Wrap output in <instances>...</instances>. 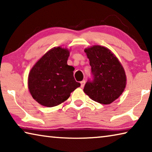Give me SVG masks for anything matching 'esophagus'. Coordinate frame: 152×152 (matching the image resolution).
<instances>
[{
  "instance_id": "obj_1",
  "label": "esophagus",
  "mask_w": 152,
  "mask_h": 152,
  "mask_svg": "<svg viewBox=\"0 0 152 152\" xmlns=\"http://www.w3.org/2000/svg\"><path fill=\"white\" fill-rule=\"evenodd\" d=\"M81 88H83V87H84V86H85V84H86V81H81Z\"/></svg>"
}]
</instances>
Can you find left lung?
<instances>
[{
  "instance_id": "8db88e82",
  "label": "left lung",
  "mask_w": 152,
  "mask_h": 152,
  "mask_svg": "<svg viewBox=\"0 0 152 152\" xmlns=\"http://www.w3.org/2000/svg\"><path fill=\"white\" fill-rule=\"evenodd\" d=\"M89 60L93 81H88L83 89L92 100L110 104L118 99L125 90L126 76L123 65L110 49L94 45L84 50Z\"/></svg>"
}]
</instances>
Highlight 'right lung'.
Segmentation results:
<instances>
[{
    "label": "right lung",
    "mask_w": 152,
    "mask_h": 152,
    "mask_svg": "<svg viewBox=\"0 0 152 152\" xmlns=\"http://www.w3.org/2000/svg\"><path fill=\"white\" fill-rule=\"evenodd\" d=\"M70 50L61 46L49 50L32 66L27 79L30 94L41 105L63 103L81 84L75 80V68L67 64Z\"/></svg>",
    "instance_id": "right-lung-1"
}]
</instances>
